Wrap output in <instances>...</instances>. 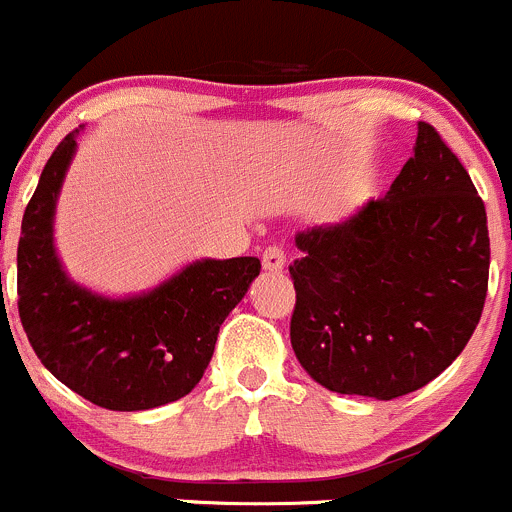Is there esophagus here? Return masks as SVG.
Returning <instances> with one entry per match:
<instances>
[{"mask_svg":"<svg viewBox=\"0 0 512 512\" xmlns=\"http://www.w3.org/2000/svg\"><path fill=\"white\" fill-rule=\"evenodd\" d=\"M261 264H264V269L269 271V274H274V271H281L286 266L284 251H281L279 246H269L264 251V256H261Z\"/></svg>","mask_w":512,"mask_h":512,"instance_id":"34e87169","label":"esophagus"}]
</instances>
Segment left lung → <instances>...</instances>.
Wrapping results in <instances>:
<instances>
[{"instance_id":"1","label":"left lung","mask_w":512,"mask_h":512,"mask_svg":"<svg viewBox=\"0 0 512 512\" xmlns=\"http://www.w3.org/2000/svg\"><path fill=\"white\" fill-rule=\"evenodd\" d=\"M291 347L321 387L394 399L445 372L488 294L485 203L430 123L387 196L296 233Z\"/></svg>"}]
</instances>
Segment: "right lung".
<instances>
[{
  "mask_svg": "<svg viewBox=\"0 0 512 512\" xmlns=\"http://www.w3.org/2000/svg\"><path fill=\"white\" fill-rule=\"evenodd\" d=\"M77 133L50 155L24 211L19 319L34 354L72 392L105 410H153L201 382L218 329L259 276L261 261H193L148 294L128 299H107L75 284L57 259L52 221Z\"/></svg>",
  "mask_w": 512,
  "mask_h": 512,
  "instance_id": "1",
  "label": "right lung"
}]
</instances>
